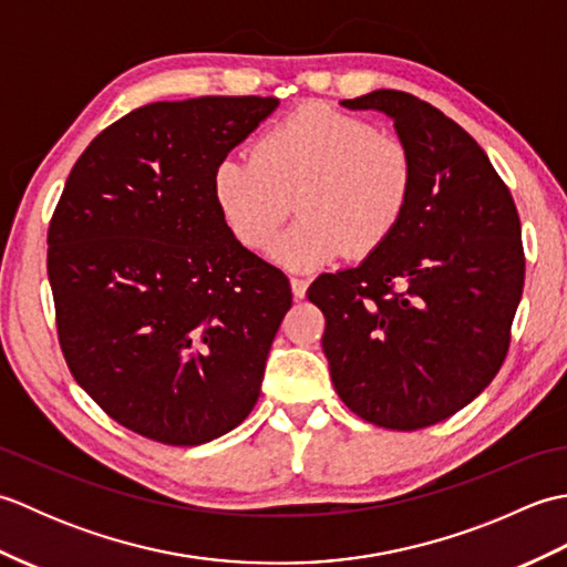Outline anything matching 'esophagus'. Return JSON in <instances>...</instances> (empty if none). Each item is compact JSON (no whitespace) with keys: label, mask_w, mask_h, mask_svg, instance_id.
<instances>
[{"label":"esophagus","mask_w":567,"mask_h":567,"mask_svg":"<svg viewBox=\"0 0 567 567\" xmlns=\"http://www.w3.org/2000/svg\"><path fill=\"white\" fill-rule=\"evenodd\" d=\"M290 285H292V295H295L297 299H302V297L307 295V287H309V280H305V277H299V275H292V277H290Z\"/></svg>","instance_id":"esophagus-1"}]
</instances>
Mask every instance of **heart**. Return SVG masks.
I'll list each match as a JSON object with an SVG mask.
<instances>
[{"instance_id": "1", "label": "heart", "mask_w": 567, "mask_h": 567, "mask_svg": "<svg viewBox=\"0 0 567 567\" xmlns=\"http://www.w3.org/2000/svg\"><path fill=\"white\" fill-rule=\"evenodd\" d=\"M214 202L240 246L258 250L292 207L299 219L270 256L307 270L368 256L402 224L414 192L412 153L392 134L327 104H305L272 124L252 158L226 155L212 177Z\"/></svg>"}]
</instances>
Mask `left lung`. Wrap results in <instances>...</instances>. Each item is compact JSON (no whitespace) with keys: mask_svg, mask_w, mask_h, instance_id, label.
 Masks as SVG:
<instances>
[{"mask_svg":"<svg viewBox=\"0 0 567 567\" xmlns=\"http://www.w3.org/2000/svg\"><path fill=\"white\" fill-rule=\"evenodd\" d=\"M394 122L414 192L396 231L307 297L327 319L323 355L343 404L370 424L416 431L461 412L497 375L524 290L522 224L485 151L409 92L343 100Z\"/></svg>","mask_w":567,"mask_h":567,"instance_id":"8db88e82","label":"left lung"}]
</instances>
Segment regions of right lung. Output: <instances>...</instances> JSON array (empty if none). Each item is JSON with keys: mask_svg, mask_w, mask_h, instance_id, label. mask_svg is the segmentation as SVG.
Here are the masks:
<instances>
[{"mask_svg": "<svg viewBox=\"0 0 567 567\" xmlns=\"http://www.w3.org/2000/svg\"><path fill=\"white\" fill-rule=\"evenodd\" d=\"M275 97L153 102L78 158L48 226L58 341L118 424L199 445L256 406L290 280L236 240L212 177Z\"/></svg>", "mask_w": 567, "mask_h": 567, "instance_id": "right-lung-1", "label": "right lung"}]
</instances>
